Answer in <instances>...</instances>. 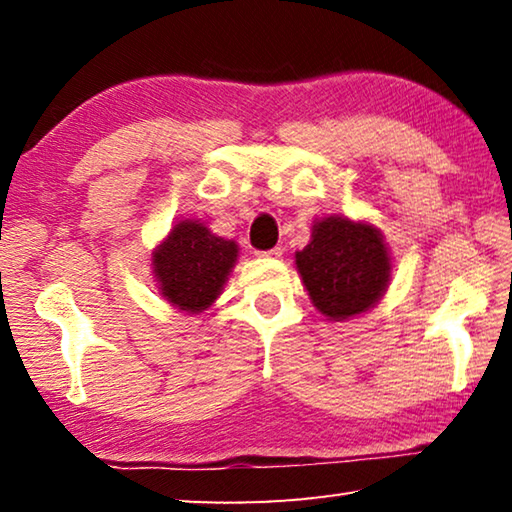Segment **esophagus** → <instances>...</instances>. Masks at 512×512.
<instances>
[{
	"label": "esophagus",
	"instance_id": "1",
	"mask_svg": "<svg viewBox=\"0 0 512 512\" xmlns=\"http://www.w3.org/2000/svg\"><path fill=\"white\" fill-rule=\"evenodd\" d=\"M257 255H259V257H280V255H282V248L275 246V248H271V250H257Z\"/></svg>",
	"mask_w": 512,
	"mask_h": 512
}]
</instances>
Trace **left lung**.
<instances>
[{
	"instance_id": "left-lung-1",
	"label": "left lung",
	"mask_w": 512,
	"mask_h": 512,
	"mask_svg": "<svg viewBox=\"0 0 512 512\" xmlns=\"http://www.w3.org/2000/svg\"><path fill=\"white\" fill-rule=\"evenodd\" d=\"M309 298L329 320H348L375 307L391 282V253L381 232L366 221L325 216L311 241L296 253Z\"/></svg>"
}]
</instances>
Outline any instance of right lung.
Returning <instances> with one entry per match:
<instances>
[{"label":"right lung","instance_id":"1","mask_svg":"<svg viewBox=\"0 0 512 512\" xmlns=\"http://www.w3.org/2000/svg\"><path fill=\"white\" fill-rule=\"evenodd\" d=\"M239 246L216 237L201 221L176 223L153 250V273L160 296L187 314H201L221 296Z\"/></svg>","mask_w":512,"mask_h":512}]
</instances>
